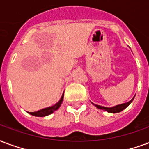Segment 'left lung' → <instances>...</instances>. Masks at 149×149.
<instances>
[{
    "label": "left lung",
    "mask_w": 149,
    "mask_h": 149,
    "mask_svg": "<svg viewBox=\"0 0 149 149\" xmlns=\"http://www.w3.org/2000/svg\"><path fill=\"white\" fill-rule=\"evenodd\" d=\"M135 96L132 97V99L130 100V102H128L123 103V104H120V105H117V106H113V107H106V106H99V105H96V104H94L93 102H91L94 106H96L97 109H102V110H105V111H107L108 113H119V112L122 111L123 109H125V108H127L128 106H130V103L132 102V100L134 99Z\"/></svg>",
    "instance_id": "8db88e82"
}]
</instances>
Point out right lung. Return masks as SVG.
Returning a JSON list of instances; mask_svg holds the SVG:
<instances>
[{
  "label": "right lung",
  "mask_w": 149,
  "mask_h": 149,
  "mask_svg": "<svg viewBox=\"0 0 149 149\" xmlns=\"http://www.w3.org/2000/svg\"><path fill=\"white\" fill-rule=\"evenodd\" d=\"M63 95L64 92L63 94V95H62L60 100H59L57 103H55L54 106L47 107V108L40 109V110H38V111L36 112H28V113H30L31 115H33L35 117H45V116H47V115L52 114V113H54L55 110H57V109L60 107L62 102H63Z\"/></svg>",
  "instance_id": "1"
}]
</instances>
